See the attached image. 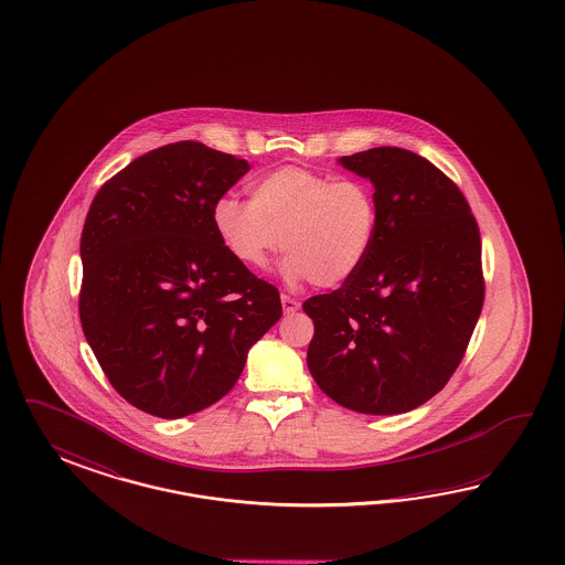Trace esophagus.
Listing matches in <instances>:
<instances>
[{
	"mask_svg": "<svg viewBox=\"0 0 565 565\" xmlns=\"http://www.w3.org/2000/svg\"><path fill=\"white\" fill-rule=\"evenodd\" d=\"M281 307H284V312H296L298 308H300V302L296 300V298H291L288 294H281Z\"/></svg>",
	"mask_w": 565,
	"mask_h": 565,
	"instance_id": "1",
	"label": "esophagus"
}]
</instances>
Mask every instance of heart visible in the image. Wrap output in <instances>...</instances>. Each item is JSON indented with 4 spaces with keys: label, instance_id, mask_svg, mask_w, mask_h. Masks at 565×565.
<instances>
[{
    "label": "heart",
    "instance_id": "heart-1",
    "mask_svg": "<svg viewBox=\"0 0 565 565\" xmlns=\"http://www.w3.org/2000/svg\"><path fill=\"white\" fill-rule=\"evenodd\" d=\"M246 190L248 201L223 194L211 209L217 238L242 267L260 269L284 246L290 279L335 288L369 257L379 223L369 182L284 166L258 173Z\"/></svg>",
    "mask_w": 565,
    "mask_h": 565
}]
</instances>
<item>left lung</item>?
Masks as SVG:
<instances>
[{
	"label": "left lung",
	"mask_w": 565,
	"mask_h": 565,
	"mask_svg": "<svg viewBox=\"0 0 565 565\" xmlns=\"http://www.w3.org/2000/svg\"><path fill=\"white\" fill-rule=\"evenodd\" d=\"M340 163L375 184L379 223L359 271L302 305L308 369L343 408L402 414L439 394L466 354L484 302L479 223L458 184L408 149Z\"/></svg>",
	"instance_id": "1"
}]
</instances>
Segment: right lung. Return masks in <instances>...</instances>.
Returning a JSON list of instances; mask_svg holds the SVG:
<instances>
[{"label": "right lung", "mask_w": 565, "mask_h": 565, "mask_svg": "<svg viewBox=\"0 0 565 565\" xmlns=\"http://www.w3.org/2000/svg\"><path fill=\"white\" fill-rule=\"evenodd\" d=\"M246 159L182 140L140 154L95 194L81 236L78 312L114 390L182 418L227 394L281 317L279 291L217 238L211 209Z\"/></svg>", "instance_id": "1"}]
</instances>
